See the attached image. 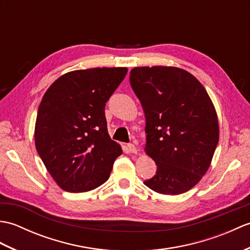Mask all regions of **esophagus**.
I'll return each mask as SVG.
<instances>
[{"label": "esophagus", "mask_w": 250, "mask_h": 250, "mask_svg": "<svg viewBox=\"0 0 250 250\" xmlns=\"http://www.w3.org/2000/svg\"><path fill=\"white\" fill-rule=\"evenodd\" d=\"M126 147H128V150L132 153H136L137 152V148L135 147L134 144H132V143H130V144L126 145Z\"/></svg>", "instance_id": "34e87169"}]
</instances>
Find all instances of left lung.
I'll return each instance as SVG.
<instances>
[{"label":"left lung","mask_w":250,"mask_h":250,"mask_svg":"<svg viewBox=\"0 0 250 250\" xmlns=\"http://www.w3.org/2000/svg\"><path fill=\"white\" fill-rule=\"evenodd\" d=\"M130 83L145 114V151L157 166L144 184L158 193H184L203 177L218 144L213 102L198 79L178 67H134Z\"/></svg>","instance_id":"8db88e82"}]
</instances>
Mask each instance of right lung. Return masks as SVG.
Here are the masks:
<instances>
[{
    "mask_svg": "<svg viewBox=\"0 0 250 250\" xmlns=\"http://www.w3.org/2000/svg\"><path fill=\"white\" fill-rule=\"evenodd\" d=\"M126 72L125 67H97L66 73L42 99L36 150L67 192H84L104 184L122 153L108 135L104 109Z\"/></svg>",
    "mask_w": 250,
    "mask_h": 250,
    "instance_id": "add662e5",
    "label": "right lung"
}]
</instances>
